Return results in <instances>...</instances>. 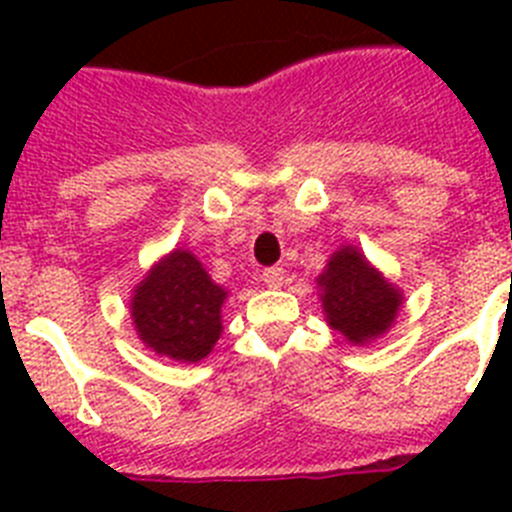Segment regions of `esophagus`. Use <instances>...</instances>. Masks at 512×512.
I'll return each mask as SVG.
<instances>
[{
    "label": "esophagus",
    "instance_id": "obj_1",
    "mask_svg": "<svg viewBox=\"0 0 512 512\" xmlns=\"http://www.w3.org/2000/svg\"><path fill=\"white\" fill-rule=\"evenodd\" d=\"M261 282L269 289H279L284 284V269L282 266H269V269H264V274H261Z\"/></svg>",
    "mask_w": 512,
    "mask_h": 512
}]
</instances>
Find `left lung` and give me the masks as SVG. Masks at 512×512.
<instances>
[{"instance_id": "8db88e82", "label": "left lung", "mask_w": 512, "mask_h": 512, "mask_svg": "<svg viewBox=\"0 0 512 512\" xmlns=\"http://www.w3.org/2000/svg\"><path fill=\"white\" fill-rule=\"evenodd\" d=\"M325 323L351 346H369L395 325L402 289L384 277L356 246H341L318 279Z\"/></svg>"}]
</instances>
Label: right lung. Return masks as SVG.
<instances>
[{"instance_id":"obj_1","label":"right lung","mask_w":512,"mask_h":512,"mask_svg":"<svg viewBox=\"0 0 512 512\" xmlns=\"http://www.w3.org/2000/svg\"><path fill=\"white\" fill-rule=\"evenodd\" d=\"M228 289L212 282L189 248L161 256L130 297V318L140 343L179 364H197L223 333Z\"/></svg>"}]
</instances>
